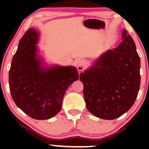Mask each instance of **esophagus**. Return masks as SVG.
<instances>
[{"label":"esophagus","instance_id":"esophagus-1","mask_svg":"<svg viewBox=\"0 0 149 149\" xmlns=\"http://www.w3.org/2000/svg\"><path fill=\"white\" fill-rule=\"evenodd\" d=\"M86 65H87V63L84 60L81 59V58L78 60L77 66V69L79 70V71H82V70H83L85 68H86Z\"/></svg>","mask_w":149,"mask_h":149}]
</instances>
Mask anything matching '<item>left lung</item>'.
<instances>
[{"mask_svg":"<svg viewBox=\"0 0 149 149\" xmlns=\"http://www.w3.org/2000/svg\"><path fill=\"white\" fill-rule=\"evenodd\" d=\"M122 42L97 58L79 79L86 106L97 118L114 119L130 109L141 83V61L133 38L125 29Z\"/></svg>","mask_w":149,"mask_h":149,"instance_id":"8db88e82","label":"left lung"}]
</instances>
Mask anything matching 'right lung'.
Segmentation results:
<instances>
[{"mask_svg": "<svg viewBox=\"0 0 149 149\" xmlns=\"http://www.w3.org/2000/svg\"><path fill=\"white\" fill-rule=\"evenodd\" d=\"M40 33L31 28L19 41L9 71V86L16 106L38 120L50 119L60 111L66 91L79 79L72 66L46 65L39 55Z\"/></svg>", "mask_w": 149, "mask_h": 149, "instance_id": "1", "label": "right lung"}]
</instances>
